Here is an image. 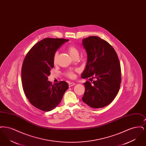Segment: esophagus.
I'll list each match as a JSON object with an SVG mask.
<instances>
[{
  "instance_id": "obj_1",
  "label": "esophagus",
  "mask_w": 146,
  "mask_h": 146,
  "mask_svg": "<svg viewBox=\"0 0 146 146\" xmlns=\"http://www.w3.org/2000/svg\"><path fill=\"white\" fill-rule=\"evenodd\" d=\"M75 85H76V83H73V82H72V83H69V86L71 87V86H72Z\"/></svg>"
}]
</instances>
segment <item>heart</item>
Returning <instances> with one entry per match:
<instances>
[{"label":"heart","mask_w":146,"mask_h":146,"mask_svg":"<svg viewBox=\"0 0 146 146\" xmlns=\"http://www.w3.org/2000/svg\"><path fill=\"white\" fill-rule=\"evenodd\" d=\"M67 51L72 57L79 54L78 50L74 46H70L67 49ZM57 57H58V52H56L54 56V62L55 63L57 62ZM66 74L67 76L70 77V78H74L75 77V74H74V72H73L72 70L67 72Z\"/></svg>","instance_id":"obj_1"}]
</instances>
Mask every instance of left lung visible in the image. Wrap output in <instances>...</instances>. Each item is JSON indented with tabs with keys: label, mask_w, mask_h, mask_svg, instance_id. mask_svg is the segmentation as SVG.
Masks as SVG:
<instances>
[{
	"label": "left lung",
	"mask_w": 146,
	"mask_h": 146,
	"mask_svg": "<svg viewBox=\"0 0 146 146\" xmlns=\"http://www.w3.org/2000/svg\"><path fill=\"white\" fill-rule=\"evenodd\" d=\"M82 44L88 58L81 77L95 79L84 83L82 100L92 108H102L111 102L119 90L121 69L118 55L108 42L96 36L84 38Z\"/></svg>",
	"instance_id": "obj_1"
}]
</instances>
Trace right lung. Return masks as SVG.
<instances>
[{"mask_svg":"<svg viewBox=\"0 0 146 146\" xmlns=\"http://www.w3.org/2000/svg\"><path fill=\"white\" fill-rule=\"evenodd\" d=\"M68 39L45 38L29 51L23 61L21 80L23 91L29 102L43 111L56 107L68 89V84L61 81L55 84L48 80L54 67V56Z\"/></svg>","mask_w":146,"mask_h":146,"instance_id":"right-lung-1","label":"right lung"}]
</instances>
